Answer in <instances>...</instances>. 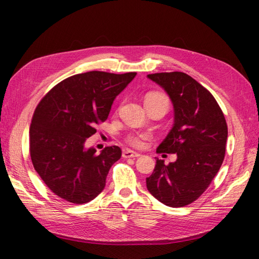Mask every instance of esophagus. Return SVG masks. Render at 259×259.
<instances>
[{
  "mask_svg": "<svg viewBox=\"0 0 259 259\" xmlns=\"http://www.w3.org/2000/svg\"><path fill=\"white\" fill-rule=\"evenodd\" d=\"M122 157L128 159V158H138L140 157V153L136 152V151H131V150H124L122 152Z\"/></svg>",
  "mask_w": 259,
  "mask_h": 259,
  "instance_id": "obj_1",
  "label": "esophagus"
}]
</instances>
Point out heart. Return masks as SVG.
Masks as SVG:
<instances>
[{
  "mask_svg": "<svg viewBox=\"0 0 259 259\" xmlns=\"http://www.w3.org/2000/svg\"><path fill=\"white\" fill-rule=\"evenodd\" d=\"M151 98H167L164 95L160 92H152L149 93L146 97V100L147 99H151ZM148 136L145 133H137V134H129L128 136L125 137V141L126 144L130 145L131 147H135V148H142L146 144V140L148 139Z\"/></svg>",
  "mask_w": 259,
  "mask_h": 259,
  "instance_id": "heart-1",
  "label": "heart"
}]
</instances>
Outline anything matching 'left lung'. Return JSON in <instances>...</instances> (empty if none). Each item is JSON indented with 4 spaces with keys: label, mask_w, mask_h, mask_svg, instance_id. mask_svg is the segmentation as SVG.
I'll use <instances>...</instances> for the list:
<instances>
[{
    "label": "left lung",
    "mask_w": 259,
    "mask_h": 259,
    "mask_svg": "<svg viewBox=\"0 0 259 259\" xmlns=\"http://www.w3.org/2000/svg\"><path fill=\"white\" fill-rule=\"evenodd\" d=\"M171 99L172 129L158 153H176L177 160L164 164L157 158L147 188L160 202L178 208L197 200L221 169L226 152L228 128L216 99L199 82L184 72L148 74Z\"/></svg>",
    "instance_id": "1"
}]
</instances>
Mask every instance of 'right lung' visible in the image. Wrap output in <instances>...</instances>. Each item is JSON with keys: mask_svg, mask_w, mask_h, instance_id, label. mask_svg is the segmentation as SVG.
<instances>
[{"mask_svg": "<svg viewBox=\"0 0 259 259\" xmlns=\"http://www.w3.org/2000/svg\"><path fill=\"white\" fill-rule=\"evenodd\" d=\"M103 71L64 79L38 102L30 126V155L49 189L65 201L87 203L100 194L121 158L118 146L87 149L96 125L107 120L113 100L136 76Z\"/></svg>", "mask_w": 259, "mask_h": 259, "instance_id": "add662e5", "label": "right lung"}]
</instances>
